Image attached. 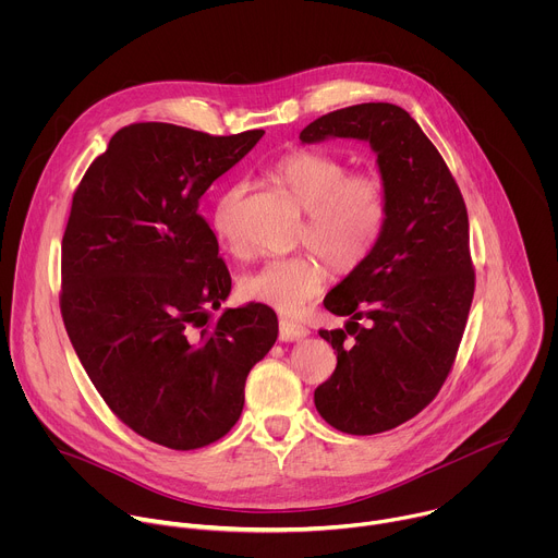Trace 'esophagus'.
I'll use <instances>...</instances> for the list:
<instances>
[{
  "mask_svg": "<svg viewBox=\"0 0 558 558\" xmlns=\"http://www.w3.org/2000/svg\"><path fill=\"white\" fill-rule=\"evenodd\" d=\"M311 331L298 323H291V320H280V340L282 342H298V340H304Z\"/></svg>",
  "mask_w": 558,
  "mask_h": 558,
  "instance_id": "1",
  "label": "esophagus"
}]
</instances>
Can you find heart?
Listing matches in <instances>:
<instances>
[{
	"instance_id": "b5f03b06",
	"label": "heart",
	"mask_w": 558,
	"mask_h": 558,
	"mask_svg": "<svg viewBox=\"0 0 558 558\" xmlns=\"http://www.w3.org/2000/svg\"><path fill=\"white\" fill-rule=\"evenodd\" d=\"M271 179L306 211L302 243L336 271H353L371 256L388 216L386 187L377 177L349 174V166L329 151L298 149L280 158ZM243 194V185H229L209 211L214 233L231 250L238 247L233 214ZM325 276L313 254L271 258L241 278V293L280 313H293L320 293Z\"/></svg>"
}]
</instances>
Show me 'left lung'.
Here are the masks:
<instances>
[{"instance_id":"left-lung-1","label":"left lung","mask_w":558,"mask_h":558,"mask_svg":"<svg viewBox=\"0 0 558 558\" xmlns=\"http://www.w3.org/2000/svg\"><path fill=\"white\" fill-rule=\"evenodd\" d=\"M327 138L371 145L388 216L371 256L325 298L349 320L320 331L338 366L313 402L333 428L375 435L426 409L450 373L474 293L468 211L441 154L400 106L342 108L300 132L304 145Z\"/></svg>"}]
</instances>
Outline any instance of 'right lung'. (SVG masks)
Listing matches in <instances>:
<instances>
[{
  "mask_svg": "<svg viewBox=\"0 0 558 558\" xmlns=\"http://www.w3.org/2000/svg\"><path fill=\"white\" fill-rule=\"evenodd\" d=\"M265 130L211 136L172 123L119 130L72 196L61 241L68 338L112 413L174 450L243 413L245 379L278 338L274 308H211L231 291L201 196Z\"/></svg>",
  "mask_w": 558,
  "mask_h": 558,
  "instance_id": "obj_1",
  "label": "right lung"
}]
</instances>
